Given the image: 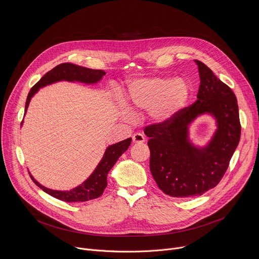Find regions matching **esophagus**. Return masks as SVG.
Instances as JSON below:
<instances>
[{
    "label": "esophagus",
    "mask_w": 259,
    "mask_h": 259,
    "mask_svg": "<svg viewBox=\"0 0 259 259\" xmlns=\"http://www.w3.org/2000/svg\"><path fill=\"white\" fill-rule=\"evenodd\" d=\"M144 140H145L144 136L142 134H140V133H136V134H134L132 136V141L134 143H142V142H144Z\"/></svg>",
    "instance_id": "34e87169"
}]
</instances>
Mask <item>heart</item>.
<instances>
[{"label": "heart", "instance_id": "heart-1", "mask_svg": "<svg viewBox=\"0 0 259 259\" xmlns=\"http://www.w3.org/2000/svg\"><path fill=\"white\" fill-rule=\"evenodd\" d=\"M190 86L181 78L135 79L128 86L127 98L137 110H149L156 123L163 124L174 119L186 106Z\"/></svg>", "mask_w": 259, "mask_h": 259}]
</instances>
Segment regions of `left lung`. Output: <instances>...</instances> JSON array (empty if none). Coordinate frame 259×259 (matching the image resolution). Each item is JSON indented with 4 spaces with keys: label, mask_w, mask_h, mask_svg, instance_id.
<instances>
[{
    "label": "left lung",
    "mask_w": 259,
    "mask_h": 259,
    "mask_svg": "<svg viewBox=\"0 0 259 259\" xmlns=\"http://www.w3.org/2000/svg\"><path fill=\"white\" fill-rule=\"evenodd\" d=\"M200 75L197 101L183 107L170 122L144 128L151 151L150 169L158 187L174 198L201 196L215 188L224 177L241 136L237 97L203 62L196 60ZM208 112L218 129L202 149L187 138V127L198 116Z\"/></svg>",
    "instance_id": "obj_1"
}]
</instances>
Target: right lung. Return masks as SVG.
Here are the masks:
<instances>
[{
	"mask_svg": "<svg viewBox=\"0 0 259 259\" xmlns=\"http://www.w3.org/2000/svg\"><path fill=\"white\" fill-rule=\"evenodd\" d=\"M105 75V71L102 69H91L83 66H79L72 63H61L46 72L45 75L41 78V80L36 83L28 92L26 102H25V109L24 113H26V109L28 106V103L30 101V98L33 96V94L38 91L40 88L45 87L47 85H50L52 83L58 82V81H68L73 82L78 81L86 84H94L97 83L101 78ZM131 138H127L123 141H120L116 144H113L108 146L103 158L101 159L100 163L94 170V172L89 176V178L84 181L81 186H79L76 189H72L70 191H53L50 189H47L33 179V177L30 175L32 181L38 186L41 190H43L45 193L49 194L50 196L67 202H87L93 199L99 198L104 189L107 186L106 176L109 170L114 167L118 159L122 156L123 153H125L131 143Z\"/></svg>",
	"mask_w": 259,
	"mask_h": 259,
	"instance_id": "1",
	"label": "right lung"
}]
</instances>
